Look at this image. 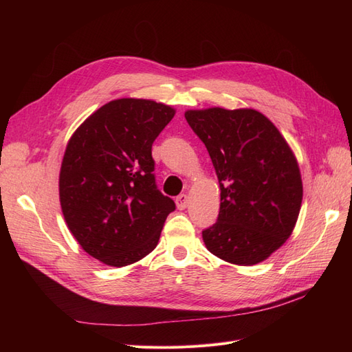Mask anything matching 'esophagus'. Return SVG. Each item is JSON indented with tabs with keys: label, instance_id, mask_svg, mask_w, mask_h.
<instances>
[{
	"label": "esophagus",
	"instance_id": "obj_1",
	"mask_svg": "<svg viewBox=\"0 0 352 352\" xmlns=\"http://www.w3.org/2000/svg\"><path fill=\"white\" fill-rule=\"evenodd\" d=\"M188 201H189V198H188L186 194H180V195L176 198V206H177V208H179V210L186 208Z\"/></svg>",
	"mask_w": 352,
	"mask_h": 352
}]
</instances>
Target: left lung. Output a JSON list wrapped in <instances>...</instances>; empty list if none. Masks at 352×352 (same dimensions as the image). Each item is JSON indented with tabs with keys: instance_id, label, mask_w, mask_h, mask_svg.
<instances>
[{
	"instance_id": "1",
	"label": "left lung",
	"mask_w": 352,
	"mask_h": 352,
	"mask_svg": "<svg viewBox=\"0 0 352 352\" xmlns=\"http://www.w3.org/2000/svg\"><path fill=\"white\" fill-rule=\"evenodd\" d=\"M220 185V211L202 230L207 250L238 265L264 261L291 236L302 202L300 167L285 138L252 109L188 110Z\"/></svg>"
}]
</instances>
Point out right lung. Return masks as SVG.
Segmentation results:
<instances>
[{
  "instance_id": "obj_1",
  "label": "right lung",
  "mask_w": 352,
  "mask_h": 352,
  "mask_svg": "<svg viewBox=\"0 0 352 352\" xmlns=\"http://www.w3.org/2000/svg\"><path fill=\"white\" fill-rule=\"evenodd\" d=\"M175 113L151 100H114L70 138L58 180L61 211L80 247L104 264L142 260L176 208L155 185L151 155Z\"/></svg>"
}]
</instances>
